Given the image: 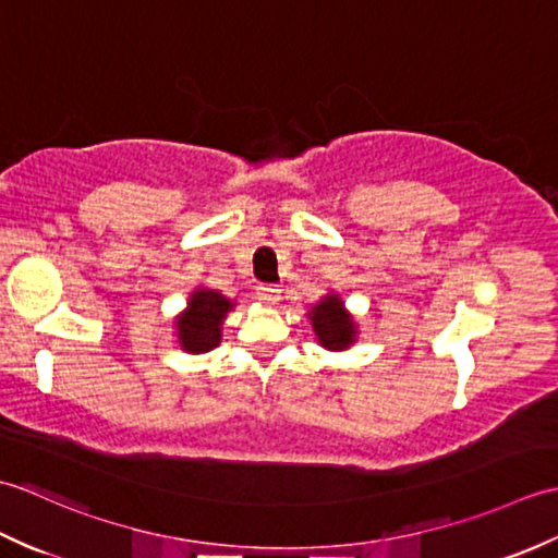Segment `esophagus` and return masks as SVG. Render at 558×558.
Masks as SVG:
<instances>
[{
  "label": "esophagus",
  "instance_id": "obj_1",
  "mask_svg": "<svg viewBox=\"0 0 558 558\" xmlns=\"http://www.w3.org/2000/svg\"><path fill=\"white\" fill-rule=\"evenodd\" d=\"M256 294L264 304H276L280 300V290L276 286H264V282L256 288Z\"/></svg>",
  "mask_w": 558,
  "mask_h": 558
}]
</instances>
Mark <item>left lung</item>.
<instances>
[{
	"label": "left lung",
	"mask_w": 558,
	"mask_h": 558,
	"mask_svg": "<svg viewBox=\"0 0 558 558\" xmlns=\"http://www.w3.org/2000/svg\"><path fill=\"white\" fill-rule=\"evenodd\" d=\"M310 318L318 342L326 350H348L357 340V324L336 292H328L322 302L314 304Z\"/></svg>",
	"instance_id": "obj_1"
}]
</instances>
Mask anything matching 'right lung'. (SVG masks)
I'll return each instance as SVG.
<instances>
[{"mask_svg": "<svg viewBox=\"0 0 558 558\" xmlns=\"http://www.w3.org/2000/svg\"><path fill=\"white\" fill-rule=\"evenodd\" d=\"M234 302L218 290L198 288L189 294L186 310L177 316V340L189 354H204L220 345L222 322Z\"/></svg>", "mask_w": 558, "mask_h": 558, "instance_id": "right-lung-1", "label": "right lung"}]
</instances>
